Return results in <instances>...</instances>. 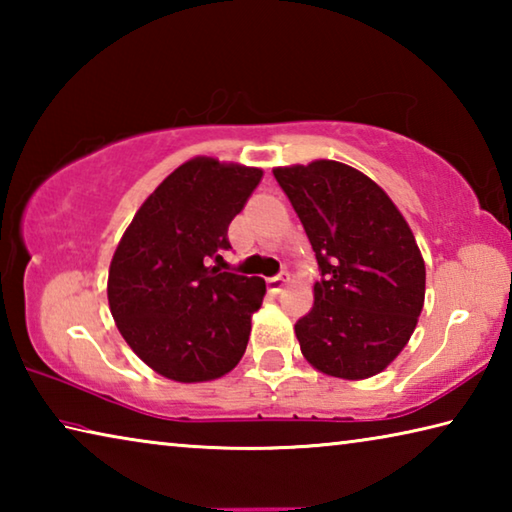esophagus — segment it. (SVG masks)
<instances>
[{
    "instance_id": "34e87169",
    "label": "esophagus",
    "mask_w": 512,
    "mask_h": 512,
    "mask_svg": "<svg viewBox=\"0 0 512 512\" xmlns=\"http://www.w3.org/2000/svg\"><path fill=\"white\" fill-rule=\"evenodd\" d=\"M289 282V273L287 271H282L280 275H275V277H268V291L271 293H280L282 289H284V284Z\"/></svg>"
}]
</instances>
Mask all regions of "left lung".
I'll return each instance as SVG.
<instances>
[{
    "mask_svg": "<svg viewBox=\"0 0 512 512\" xmlns=\"http://www.w3.org/2000/svg\"><path fill=\"white\" fill-rule=\"evenodd\" d=\"M273 176L314 248V307L296 323L305 359L325 375L368 379L409 343L424 305V259L386 196L334 160L277 167Z\"/></svg>",
    "mask_w": 512,
    "mask_h": 512,
    "instance_id": "1",
    "label": "left lung"
}]
</instances>
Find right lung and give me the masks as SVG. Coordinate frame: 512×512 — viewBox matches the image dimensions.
I'll return each instance as SVG.
<instances>
[{
  "mask_svg": "<svg viewBox=\"0 0 512 512\" xmlns=\"http://www.w3.org/2000/svg\"><path fill=\"white\" fill-rule=\"evenodd\" d=\"M262 169L194 158L169 173L133 216L108 273L121 336L158 375L194 384L219 379L244 357L250 318L266 282L221 271L228 225Z\"/></svg>",
  "mask_w": 512,
  "mask_h": 512,
  "instance_id": "right-lung-1",
  "label": "right lung"
}]
</instances>
